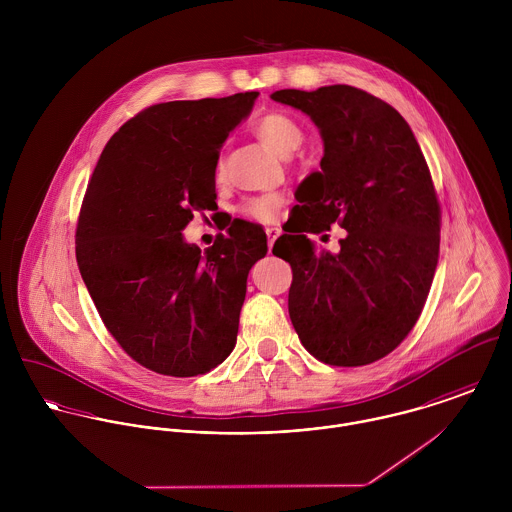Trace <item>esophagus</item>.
Instances as JSON below:
<instances>
[{
	"label": "esophagus",
	"mask_w": 512,
	"mask_h": 512,
	"mask_svg": "<svg viewBox=\"0 0 512 512\" xmlns=\"http://www.w3.org/2000/svg\"><path fill=\"white\" fill-rule=\"evenodd\" d=\"M266 236H268V248H272V246H274V242H276V238L280 236V228H276V226H268V228H266Z\"/></svg>",
	"instance_id": "obj_1"
}]
</instances>
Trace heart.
I'll use <instances>...</instances> for the list:
<instances>
[{"label":"heart","mask_w":512,"mask_h":512,"mask_svg":"<svg viewBox=\"0 0 512 512\" xmlns=\"http://www.w3.org/2000/svg\"><path fill=\"white\" fill-rule=\"evenodd\" d=\"M252 132L256 138L274 149L276 153L288 157L303 142V130L297 120L286 112H266L254 120ZM215 179H224V163L219 161L215 165ZM284 199L280 195H260L250 197L238 207V215L242 219L256 220V222H272L278 217Z\"/></svg>","instance_id":"heart-1"}]
</instances>
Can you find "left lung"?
Listing matches in <instances>:
<instances>
[{"instance_id":"left-lung-1","label":"left lung","mask_w":512,"mask_h":512,"mask_svg":"<svg viewBox=\"0 0 512 512\" xmlns=\"http://www.w3.org/2000/svg\"><path fill=\"white\" fill-rule=\"evenodd\" d=\"M272 98L305 112L325 146L297 205L307 219L297 232L335 222L347 230L335 256L317 254L305 234L274 244L292 266L295 333L325 365H370L408 337L432 288L441 209L430 167L398 110L361 88H286Z\"/></svg>"}]
</instances>
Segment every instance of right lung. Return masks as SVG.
I'll use <instances>...</instances> for the list:
<instances>
[{"label":"right lung","instance_id":"add662e5","mask_svg":"<svg viewBox=\"0 0 512 512\" xmlns=\"http://www.w3.org/2000/svg\"><path fill=\"white\" fill-rule=\"evenodd\" d=\"M258 92L147 106L104 147L88 181L76 262L108 333L138 365L197 376L234 349L250 268L266 256L252 222L201 248L193 213L215 211V165Z\"/></svg>","mask_w":512,"mask_h":512}]
</instances>
